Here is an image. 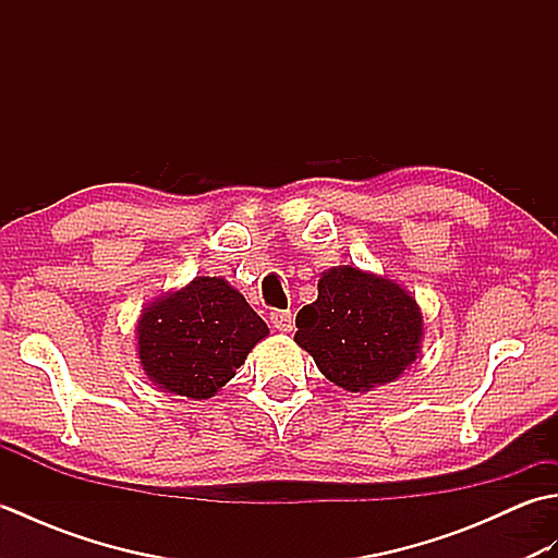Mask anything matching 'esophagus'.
<instances>
[{
	"label": "esophagus",
	"mask_w": 558,
	"mask_h": 558,
	"mask_svg": "<svg viewBox=\"0 0 558 558\" xmlns=\"http://www.w3.org/2000/svg\"><path fill=\"white\" fill-rule=\"evenodd\" d=\"M270 324H272V328L282 330V333H290V330L294 328V316L290 310H272Z\"/></svg>",
	"instance_id": "1"
}]
</instances>
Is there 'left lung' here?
Returning a JSON list of instances; mask_svg holds the SVG:
<instances>
[{
  "instance_id": "obj_1",
  "label": "left lung",
  "mask_w": 558,
  "mask_h": 558,
  "mask_svg": "<svg viewBox=\"0 0 558 558\" xmlns=\"http://www.w3.org/2000/svg\"><path fill=\"white\" fill-rule=\"evenodd\" d=\"M294 342L336 386L364 393L393 381L414 362L422 314L396 282L340 266L318 280V300L294 318Z\"/></svg>"
}]
</instances>
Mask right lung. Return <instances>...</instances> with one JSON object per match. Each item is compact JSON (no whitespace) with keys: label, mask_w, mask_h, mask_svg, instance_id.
I'll return each instance as SVG.
<instances>
[{"label":"right lung","mask_w":558,"mask_h":558,"mask_svg":"<svg viewBox=\"0 0 558 558\" xmlns=\"http://www.w3.org/2000/svg\"><path fill=\"white\" fill-rule=\"evenodd\" d=\"M268 326L222 278H196L153 302L138 322V357L150 381L210 398L244 364Z\"/></svg>","instance_id":"right-lung-1"}]
</instances>
